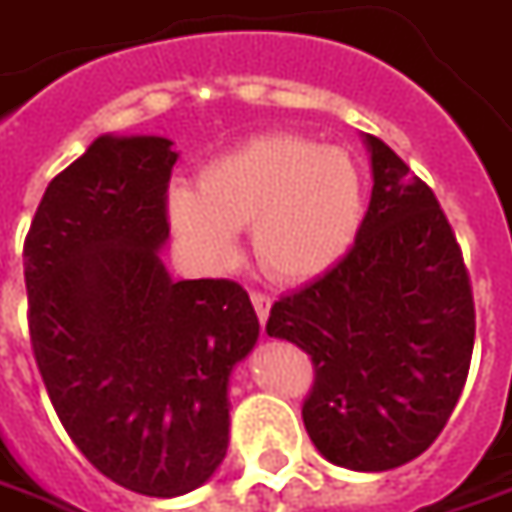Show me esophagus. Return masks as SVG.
Here are the masks:
<instances>
[{
  "label": "esophagus",
  "instance_id": "obj_1",
  "mask_svg": "<svg viewBox=\"0 0 512 512\" xmlns=\"http://www.w3.org/2000/svg\"><path fill=\"white\" fill-rule=\"evenodd\" d=\"M252 305H255L257 319H260V322H266V319H269V311H271V297H269V294H263V291H255V294H252Z\"/></svg>",
  "mask_w": 512,
  "mask_h": 512
}]
</instances>
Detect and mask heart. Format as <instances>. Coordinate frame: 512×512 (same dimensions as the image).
I'll return each mask as SVG.
<instances>
[{
  "mask_svg": "<svg viewBox=\"0 0 512 512\" xmlns=\"http://www.w3.org/2000/svg\"><path fill=\"white\" fill-rule=\"evenodd\" d=\"M198 193L168 196L170 227L207 266L235 257L249 227L257 266L274 280L305 283L353 246L364 182L353 156L297 134H263L198 170Z\"/></svg>",
  "mask_w": 512,
  "mask_h": 512,
  "instance_id": "obj_1",
  "label": "heart"
}]
</instances>
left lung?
<instances>
[{
  "label": "left lung",
  "instance_id": "8db88e82",
  "mask_svg": "<svg viewBox=\"0 0 512 512\" xmlns=\"http://www.w3.org/2000/svg\"><path fill=\"white\" fill-rule=\"evenodd\" d=\"M373 196L350 252L271 305L266 333L302 347L314 387L302 420L319 454L389 471L443 431L474 353V294L437 196L367 137Z\"/></svg>",
  "mask_w": 512,
  "mask_h": 512
}]
</instances>
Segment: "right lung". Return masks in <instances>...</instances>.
<instances>
[{
	"label": "right lung",
	"instance_id": "1",
	"mask_svg": "<svg viewBox=\"0 0 512 512\" xmlns=\"http://www.w3.org/2000/svg\"><path fill=\"white\" fill-rule=\"evenodd\" d=\"M165 137H97L61 170L24 241L38 373L72 443L123 488L170 499L229 446V375L260 322L232 280L173 283Z\"/></svg>",
	"mask_w": 512,
	"mask_h": 512
}]
</instances>
